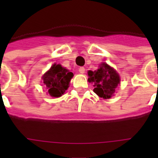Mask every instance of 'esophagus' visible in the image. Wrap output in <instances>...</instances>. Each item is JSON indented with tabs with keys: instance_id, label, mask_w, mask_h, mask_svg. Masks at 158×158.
I'll list each match as a JSON object with an SVG mask.
<instances>
[{
	"instance_id": "esophagus-1",
	"label": "esophagus",
	"mask_w": 158,
	"mask_h": 158,
	"mask_svg": "<svg viewBox=\"0 0 158 158\" xmlns=\"http://www.w3.org/2000/svg\"><path fill=\"white\" fill-rule=\"evenodd\" d=\"M79 72L80 74H84V72H85V69H84V67H80L79 69Z\"/></svg>"
}]
</instances>
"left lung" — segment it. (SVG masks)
<instances>
[{
	"instance_id": "obj_1",
	"label": "left lung",
	"mask_w": 158,
	"mask_h": 158,
	"mask_svg": "<svg viewBox=\"0 0 158 158\" xmlns=\"http://www.w3.org/2000/svg\"><path fill=\"white\" fill-rule=\"evenodd\" d=\"M88 75L89 81L94 84V93L105 99L111 98L120 83L119 74L106 63H102L100 68L95 71L89 70Z\"/></svg>"
}]
</instances>
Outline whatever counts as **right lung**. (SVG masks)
Instances as JSON below:
<instances>
[{
	"label": "right lung",
	"mask_w": 158,
	"mask_h": 158,
	"mask_svg": "<svg viewBox=\"0 0 158 158\" xmlns=\"http://www.w3.org/2000/svg\"><path fill=\"white\" fill-rule=\"evenodd\" d=\"M73 73L68 71L60 64H53L43 76V84L51 96L60 97L69 88V83Z\"/></svg>",
	"instance_id": "add662e5"
}]
</instances>
